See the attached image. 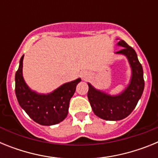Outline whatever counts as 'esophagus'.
Masks as SVG:
<instances>
[{"instance_id":"1","label":"esophagus","mask_w":158,"mask_h":158,"mask_svg":"<svg viewBox=\"0 0 158 158\" xmlns=\"http://www.w3.org/2000/svg\"><path fill=\"white\" fill-rule=\"evenodd\" d=\"M81 77L82 80H87L89 77V73L88 72L84 71V72H81Z\"/></svg>"}]
</instances>
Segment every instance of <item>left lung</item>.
Returning <instances> with one entry per match:
<instances>
[{
	"label": "left lung",
	"mask_w": 158,
	"mask_h": 158,
	"mask_svg": "<svg viewBox=\"0 0 158 158\" xmlns=\"http://www.w3.org/2000/svg\"><path fill=\"white\" fill-rule=\"evenodd\" d=\"M116 45L123 48L115 54L126 57L131 67V76L127 87L118 94L111 95L88 83V98L93 112L99 118L108 121L121 120L127 117L140 100L145 86L143 69L135 50L122 40Z\"/></svg>",
	"instance_id": "8db88e82"
}]
</instances>
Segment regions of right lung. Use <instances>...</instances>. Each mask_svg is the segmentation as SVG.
<instances>
[{
    "label": "right lung",
    "instance_id": "right-lung-1",
    "mask_svg": "<svg viewBox=\"0 0 158 158\" xmlns=\"http://www.w3.org/2000/svg\"><path fill=\"white\" fill-rule=\"evenodd\" d=\"M23 56L19 60L15 75V92L19 106L37 123L43 126L55 125L66 118L70 99L75 93L80 77L63 84L50 93H39L27 85L23 76Z\"/></svg>",
    "mask_w": 158,
    "mask_h": 158
}]
</instances>
